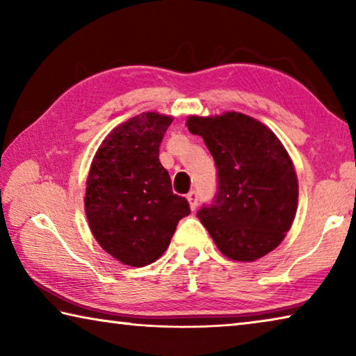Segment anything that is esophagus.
Here are the masks:
<instances>
[{
	"mask_svg": "<svg viewBox=\"0 0 356 356\" xmlns=\"http://www.w3.org/2000/svg\"><path fill=\"white\" fill-rule=\"evenodd\" d=\"M186 200H188V202H190L191 210H196V207H197V200H200V196H197V193H196L195 190L190 191L188 195H186Z\"/></svg>",
	"mask_w": 356,
	"mask_h": 356,
	"instance_id": "obj_1",
	"label": "esophagus"
}]
</instances>
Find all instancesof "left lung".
Masks as SVG:
<instances>
[{
  "mask_svg": "<svg viewBox=\"0 0 356 356\" xmlns=\"http://www.w3.org/2000/svg\"><path fill=\"white\" fill-rule=\"evenodd\" d=\"M216 166V193L197 218L222 254L251 262L275 250L291 229L298 201L297 174L278 138L242 113L190 118Z\"/></svg>",
  "mask_w": 356,
  "mask_h": 356,
  "instance_id": "obj_1",
  "label": "left lung"
}]
</instances>
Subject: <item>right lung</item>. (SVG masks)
Here are the masks:
<instances>
[{
    "instance_id": "right-lung-1",
    "label": "right lung",
    "mask_w": 356,
    "mask_h": 356,
    "mask_svg": "<svg viewBox=\"0 0 356 356\" xmlns=\"http://www.w3.org/2000/svg\"><path fill=\"white\" fill-rule=\"evenodd\" d=\"M171 118L143 113L114 129L94 156L84 209L94 237L125 265L144 267L170 245L177 222L190 215L174 195L159 160Z\"/></svg>"
}]
</instances>
